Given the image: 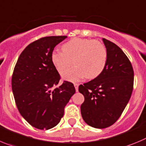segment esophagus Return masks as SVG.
<instances>
[{
  "mask_svg": "<svg viewBox=\"0 0 146 146\" xmlns=\"http://www.w3.org/2000/svg\"><path fill=\"white\" fill-rule=\"evenodd\" d=\"M74 88H75V90H76V91H78V88H79V84L78 83H74Z\"/></svg>",
  "mask_w": 146,
  "mask_h": 146,
  "instance_id": "34e87169",
  "label": "esophagus"
}]
</instances>
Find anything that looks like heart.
<instances>
[{
	"label": "heart",
	"mask_w": 146,
	"mask_h": 146,
	"mask_svg": "<svg viewBox=\"0 0 146 146\" xmlns=\"http://www.w3.org/2000/svg\"><path fill=\"white\" fill-rule=\"evenodd\" d=\"M62 51H53L51 61L62 74L74 62L76 66L63 74V78L78 81L86 77L93 80L100 75L106 65L108 53L102 42L98 40L74 37L61 46ZM73 61L72 62V61Z\"/></svg>",
	"instance_id": "obj_1"
}]
</instances>
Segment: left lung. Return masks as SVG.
<instances>
[{
  "label": "left lung",
  "mask_w": 146,
  "mask_h": 146,
  "mask_svg": "<svg viewBox=\"0 0 146 146\" xmlns=\"http://www.w3.org/2000/svg\"><path fill=\"white\" fill-rule=\"evenodd\" d=\"M108 53L106 65L101 74L80 85L85 97L81 114L90 126L104 129L117 121L129 102L133 90L134 71L119 47L104 38Z\"/></svg>",
  "instance_id": "obj_1"
}]
</instances>
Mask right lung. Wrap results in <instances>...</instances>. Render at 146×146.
<instances>
[{
	"mask_svg": "<svg viewBox=\"0 0 146 146\" xmlns=\"http://www.w3.org/2000/svg\"><path fill=\"white\" fill-rule=\"evenodd\" d=\"M66 36H49L34 41L19 57L11 79L12 91L21 115L29 125L39 129L56 126L64 108L75 93L74 85L61 79L51 61L56 45Z\"/></svg>",
	"mask_w": 146,
	"mask_h": 146,
	"instance_id": "1",
	"label": "right lung"
}]
</instances>
